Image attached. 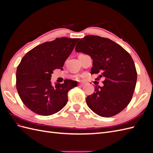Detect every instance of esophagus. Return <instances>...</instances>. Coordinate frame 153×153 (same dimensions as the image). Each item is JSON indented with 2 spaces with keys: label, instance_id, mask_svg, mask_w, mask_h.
I'll list each match as a JSON object with an SVG mask.
<instances>
[{
  "label": "esophagus",
  "instance_id": "esophagus-1",
  "mask_svg": "<svg viewBox=\"0 0 153 153\" xmlns=\"http://www.w3.org/2000/svg\"><path fill=\"white\" fill-rule=\"evenodd\" d=\"M84 83H80V84H79V86L82 87V86H84Z\"/></svg>",
  "mask_w": 153,
  "mask_h": 153
}]
</instances>
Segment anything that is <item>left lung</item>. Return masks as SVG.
<instances>
[{
	"label": "left lung",
	"mask_w": 153,
	"mask_h": 153,
	"mask_svg": "<svg viewBox=\"0 0 153 153\" xmlns=\"http://www.w3.org/2000/svg\"><path fill=\"white\" fill-rule=\"evenodd\" d=\"M76 52L90 55L92 74L103 77V86H96L94 92L86 98L93 112L104 117L121 112L130 102L135 90L137 73L131 55L121 46L110 39L88 35L76 44Z\"/></svg>",
	"instance_id": "8db88e82"
}]
</instances>
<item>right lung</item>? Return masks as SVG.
<instances>
[{"label": "right lung", "mask_w": 153, "mask_h": 153, "mask_svg": "<svg viewBox=\"0 0 153 153\" xmlns=\"http://www.w3.org/2000/svg\"><path fill=\"white\" fill-rule=\"evenodd\" d=\"M78 41V38H60L32 48L18 66L16 89L22 102L32 112L41 115L58 112L68 102L69 90L77 82L66 80L53 85V71L61 69Z\"/></svg>", "instance_id": "right-lung-1"}]
</instances>
